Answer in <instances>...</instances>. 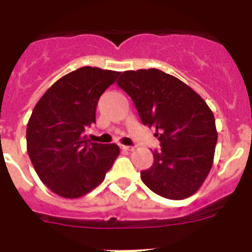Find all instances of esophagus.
I'll return each mask as SVG.
<instances>
[{
	"label": "esophagus",
	"mask_w": 252,
	"mask_h": 252,
	"mask_svg": "<svg viewBox=\"0 0 252 252\" xmlns=\"http://www.w3.org/2000/svg\"><path fill=\"white\" fill-rule=\"evenodd\" d=\"M120 148H122L123 150H126V152H132V150L134 149L133 146H126V145H122Z\"/></svg>",
	"instance_id": "34e87169"
}]
</instances>
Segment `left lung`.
<instances>
[{"mask_svg": "<svg viewBox=\"0 0 252 252\" xmlns=\"http://www.w3.org/2000/svg\"><path fill=\"white\" fill-rule=\"evenodd\" d=\"M116 84L133 100L144 126L157 130L161 149L142 182L157 195H193L211 171L217 144L215 116L191 87L158 69L126 70Z\"/></svg>", "mask_w": 252, "mask_h": 252, "instance_id": "1", "label": "left lung"}]
</instances>
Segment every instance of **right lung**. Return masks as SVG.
<instances>
[{"mask_svg": "<svg viewBox=\"0 0 252 252\" xmlns=\"http://www.w3.org/2000/svg\"><path fill=\"white\" fill-rule=\"evenodd\" d=\"M119 72L84 66L61 77L40 98L27 124V153L40 180L59 196L77 199L102 183L120 149L91 142L100 95Z\"/></svg>", "mask_w": 252, "mask_h": 252, "instance_id": "add662e5", "label": "right lung"}]
</instances>
